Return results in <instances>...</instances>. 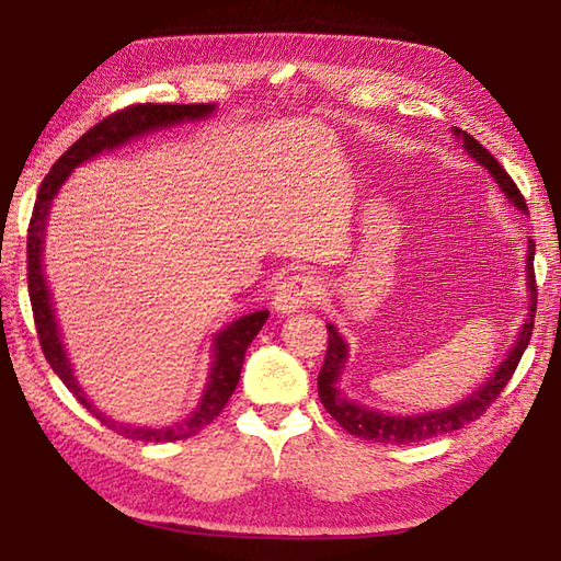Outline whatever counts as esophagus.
<instances>
[{
    "mask_svg": "<svg viewBox=\"0 0 561 561\" xmlns=\"http://www.w3.org/2000/svg\"><path fill=\"white\" fill-rule=\"evenodd\" d=\"M319 299V279L314 274H291L284 277L277 287H274L272 307L279 314H291V311L311 307Z\"/></svg>",
    "mask_w": 561,
    "mask_h": 561,
    "instance_id": "esophagus-1",
    "label": "esophagus"
}]
</instances>
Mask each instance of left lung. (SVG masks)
I'll list each match as a JSON object with an SVG mask.
<instances>
[{
    "label": "left lung",
    "mask_w": 561,
    "mask_h": 561,
    "mask_svg": "<svg viewBox=\"0 0 561 561\" xmlns=\"http://www.w3.org/2000/svg\"><path fill=\"white\" fill-rule=\"evenodd\" d=\"M455 136L462 140V148L478 160V163L488 170V173L495 178V183L502 187V193L510 197V203H515L517 210L527 213V203L522 197L519 187L515 180L507 175V170L497 163V158L490 153L488 148H482L478 140H474L468 130L453 128ZM527 287H529V311L525 324H522L515 346L507 351V358L497 366L495 376H490L485 383H482L478 391L470 393L465 401L455 403L450 408H443V411L433 413H417V415H386L381 411H371V408L358 405L351 401L339 388L341 371H344V364L348 358V346L346 341L339 336V331L327 324L329 329V346H327V358L324 366L319 371V398L324 403L331 417L344 428L346 433L356 435V438L364 440H376V443H391V445H408V443H421L428 438H438V435L453 433L468 425L488 411L490 403L502 393V388L515 374L522 354L529 344L531 329H535V311H537V284H535V242L529 240L527 244Z\"/></svg>",
    "instance_id": "left-lung-1"
}]
</instances>
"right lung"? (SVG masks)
Listing matches in <instances>:
<instances>
[{
  "label": "right lung",
  "mask_w": 561,
  "mask_h": 561,
  "mask_svg": "<svg viewBox=\"0 0 561 561\" xmlns=\"http://www.w3.org/2000/svg\"><path fill=\"white\" fill-rule=\"evenodd\" d=\"M215 111V103H136L123 111L111 113V116L96 123L91 130L76 140V144L66 150V153L56 160L49 173L42 180L39 195H36L34 213L30 220V232H26V282H30V299L34 311V324L36 334H39V344L46 360L54 368V374L61 378L64 386L76 396L89 413L99 417L101 423H106L111 431H116L123 438L130 440H144V443H173L185 440L190 435H197L205 425H210L222 408L230 401L237 383H240L242 364H244V351L250 348L252 339L260 334V329L267 321L270 311H254V314H244L242 319L232 321L230 327H225L220 334L213 341V368L207 376V386L203 391L201 403L190 417L183 423H173L168 428H130L111 421L108 415H103L96 405H93L87 393L81 391L79 381L73 378L71 360L66 356V348L61 344L59 324H56L54 307H51V294L46 287L44 267H42V250H44V232H46V217H49L51 201L59 193V187L66 183V178L71 175L73 168H79L87 160L96 158L103 150H113L123 144H128L133 138L146 136L158 128L175 126V123L185 121H201L207 118Z\"/></svg>",
  "instance_id": "obj_1"
}]
</instances>
